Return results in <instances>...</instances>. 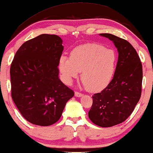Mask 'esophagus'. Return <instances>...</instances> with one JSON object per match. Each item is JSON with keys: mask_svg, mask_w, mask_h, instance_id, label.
<instances>
[{"mask_svg": "<svg viewBox=\"0 0 153 153\" xmlns=\"http://www.w3.org/2000/svg\"><path fill=\"white\" fill-rule=\"evenodd\" d=\"M74 96L76 97H83V94H81V93L78 92H75Z\"/></svg>", "mask_w": 153, "mask_h": 153, "instance_id": "esophagus-1", "label": "esophagus"}]
</instances>
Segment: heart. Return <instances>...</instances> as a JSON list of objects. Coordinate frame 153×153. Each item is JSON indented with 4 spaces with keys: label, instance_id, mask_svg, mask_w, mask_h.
Wrapping results in <instances>:
<instances>
[{
    "label": "heart",
    "instance_id": "b5f03b06",
    "mask_svg": "<svg viewBox=\"0 0 153 153\" xmlns=\"http://www.w3.org/2000/svg\"><path fill=\"white\" fill-rule=\"evenodd\" d=\"M117 61L114 50L98 43H86L74 48L70 59L61 56L59 70L67 85H71L81 72V80L88 90L99 92L105 89L113 79Z\"/></svg>",
    "mask_w": 153,
    "mask_h": 153
}]
</instances>
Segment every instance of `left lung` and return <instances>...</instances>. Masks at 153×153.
I'll return each mask as SVG.
<instances>
[{
	"mask_svg": "<svg viewBox=\"0 0 153 153\" xmlns=\"http://www.w3.org/2000/svg\"><path fill=\"white\" fill-rule=\"evenodd\" d=\"M113 42L118 51V61L113 79L100 93L92 96L88 117L101 127L123 122L132 114L141 94L142 65L129 42L111 34H100Z\"/></svg>",
	"mask_w": 153,
	"mask_h": 153,
	"instance_id": "left-lung-1",
	"label": "left lung"
}]
</instances>
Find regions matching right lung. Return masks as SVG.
<instances>
[{"label": "right lung", "instance_id": "right-lung-1", "mask_svg": "<svg viewBox=\"0 0 153 153\" xmlns=\"http://www.w3.org/2000/svg\"><path fill=\"white\" fill-rule=\"evenodd\" d=\"M62 43L57 35H39L20 47L11 65L12 98L22 116L34 125L58 121L74 94L59 78Z\"/></svg>", "mask_w": 153, "mask_h": 153}]
</instances>
